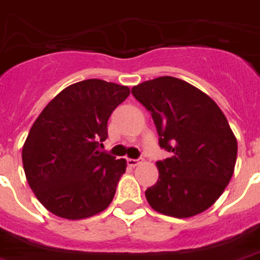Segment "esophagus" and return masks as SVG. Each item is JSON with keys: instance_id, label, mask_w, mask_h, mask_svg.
I'll return each mask as SVG.
<instances>
[{"instance_id": "obj_1", "label": "esophagus", "mask_w": 260, "mask_h": 260, "mask_svg": "<svg viewBox=\"0 0 260 260\" xmlns=\"http://www.w3.org/2000/svg\"><path fill=\"white\" fill-rule=\"evenodd\" d=\"M138 164H140V159H132V158L127 159V165L128 166H132V168L137 166Z\"/></svg>"}]
</instances>
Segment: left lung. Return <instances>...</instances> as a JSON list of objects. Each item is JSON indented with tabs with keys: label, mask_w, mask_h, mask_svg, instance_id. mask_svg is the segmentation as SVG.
Returning <instances> with one entry per match:
<instances>
[{
	"label": "left lung",
	"mask_w": 260,
	"mask_h": 260,
	"mask_svg": "<svg viewBox=\"0 0 260 260\" xmlns=\"http://www.w3.org/2000/svg\"><path fill=\"white\" fill-rule=\"evenodd\" d=\"M151 113L159 147L170 158L158 160L159 179L145 191L156 212L191 217L216 202L229 184L237 140L216 102L187 81L162 76L133 87Z\"/></svg>",
	"instance_id": "obj_1"
}]
</instances>
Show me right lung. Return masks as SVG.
<instances>
[{"instance_id":"right-lung-1","label":"right lung","mask_w":260,"mask_h":260,"mask_svg":"<svg viewBox=\"0 0 260 260\" xmlns=\"http://www.w3.org/2000/svg\"><path fill=\"white\" fill-rule=\"evenodd\" d=\"M130 88L100 79L66 87L44 108L22 151L26 179L54 215L79 220L107 209L126 160L105 151L108 120Z\"/></svg>"}]
</instances>
